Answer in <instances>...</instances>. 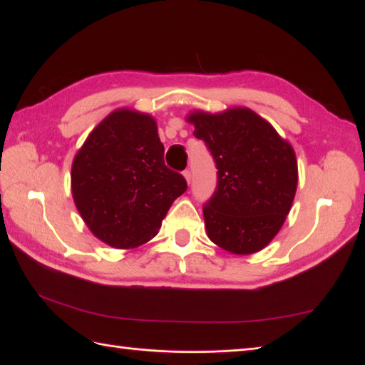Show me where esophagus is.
Masks as SVG:
<instances>
[{
  "instance_id": "esophagus-1",
  "label": "esophagus",
  "mask_w": 365,
  "mask_h": 365,
  "mask_svg": "<svg viewBox=\"0 0 365 365\" xmlns=\"http://www.w3.org/2000/svg\"><path fill=\"white\" fill-rule=\"evenodd\" d=\"M182 175H184V178H185V181L190 184V181H192V173H190V170L188 169H185L184 172H182Z\"/></svg>"
}]
</instances>
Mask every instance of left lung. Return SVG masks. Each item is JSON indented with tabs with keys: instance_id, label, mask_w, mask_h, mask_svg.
Wrapping results in <instances>:
<instances>
[{
	"instance_id": "1",
	"label": "left lung",
	"mask_w": 365,
	"mask_h": 365,
	"mask_svg": "<svg viewBox=\"0 0 365 365\" xmlns=\"http://www.w3.org/2000/svg\"><path fill=\"white\" fill-rule=\"evenodd\" d=\"M187 121L205 142L217 168V187L203 205L208 238L233 255L267 247L283 226L298 184L294 148L247 108L193 112Z\"/></svg>"
}]
</instances>
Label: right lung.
<instances>
[{
	"label": "right lung",
	"mask_w": 365,
	"mask_h": 365,
	"mask_svg": "<svg viewBox=\"0 0 365 365\" xmlns=\"http://www.w3.org/2000/svg\"><path fill=\"white\" fill-rule=\"evenodd\" d=\"M153 116L130 109L108 115L71 165V193L94 235L115 249H135L157 235L172 202L187 190L165 165Z\"/></svg>",
	"instance_id": "1"
}]
</instances>
